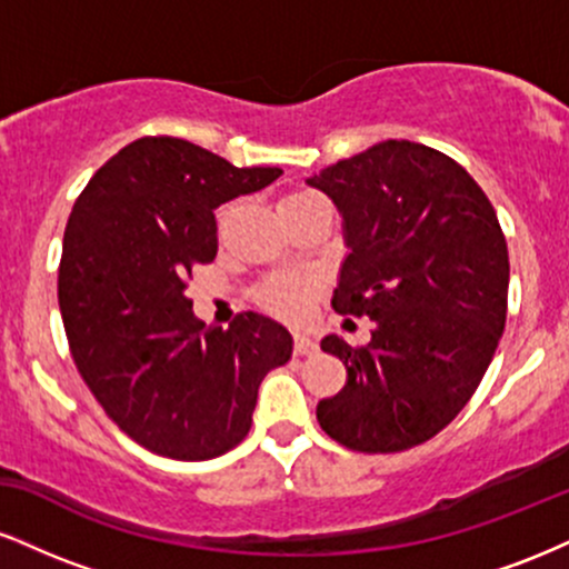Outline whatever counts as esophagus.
Here are the masks:
<instances>
[{
	"instance_id": "obj_1",
	"label": "esophagus",
	"mask_w": 569,
	"mask_h": 569,
	"mask_svg": "<svg viewBox=\"0 0 569 569\" xmlns=\"http://www.w3.org/2000/svg\"><path fill=\"white\" fill-rule=\"evenodd\" d=\"M318 350V342L316 339L305 337V335H297L293 337V356H312V352Z\"/></svg>"
}]
</instances>
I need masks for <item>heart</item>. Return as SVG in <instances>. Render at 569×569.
Listing matches in <instances>:
<instances>
[{"label":"heart","mask_w":569,"mask_h":569,"mask_svg":"<svg viewBox=\"0 0 569 569\" xmlns=\"http://www.w3.org/2000/svg\"><path fill=\"white\" fill-rule=\"evenodd\" d=\"M310 200H323L321 194L310 192V189H299V192L286 194L280 200V206H293V202H310ZM318 283L312 276L305 272H280V276L267 278L257 289V302L262 305V310L270 316L280 318V321H302L310 312L312 299H316Z\"/></svg>","instance_id":"heart-1"}]
</instances>
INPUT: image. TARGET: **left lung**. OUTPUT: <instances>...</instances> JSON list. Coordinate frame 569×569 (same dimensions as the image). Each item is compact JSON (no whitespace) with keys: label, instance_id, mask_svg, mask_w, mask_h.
<instances>
[{"label":"left lung","instance_id":"1","mask_svg":"<svg viewBox=\"0 0 569 569\" xmlns=\"http://www.w3.org/2000/svg\"><path fill=\"white\" fill-rule=\"evenodd\" d=\"M307 184L335 200L350 246L331 307L371 321L361 348L321 339L348 380L318 422L352 452L426 443L471 401L506 329L498 213L460 162L415 141L375 143Z\"/></svg>","mask_w":569,"mask_h":569}]
</instances>
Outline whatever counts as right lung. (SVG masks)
<instances>
[{
  "label": "right lung",
  "instance_id": "1",
  "mask_svg": "<svg viewBox=\"0 0 569 569\" xmlns=\"http://www.w3.org/2000/svg\"><path fill=\"white\" fill-rule=\"evenodd\" d=\"M280 168H234L173 136L122 147L71 208L58 305L77 371L109 420L149 452L211 460L248 436L259 385L291 358V335L257 312L206 326L187 297L217 257L213 208Z\"/></svg>",
  "mask_w": 569,
  "mask_h": 569
}]
</instances>
